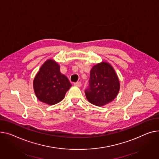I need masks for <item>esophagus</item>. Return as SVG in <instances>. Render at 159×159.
<instances>
[{
  "label": "esophagus",
  "mask_w": 159,
  "mask_h": 159,
  "mask_svg": "<svg viewBox=\"0 0 159 159\" xmlns=\"http://www.w3.org/2000/svg\"><path fill=\"white\" fill-rule=\"evenodd\" d=\"M74 86H78V87H80L81 86V82H77L75 83H74Z\"/></svg>",
  "instance_id": "esophagus-1"
}]
</instances>
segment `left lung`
Here are the masks:
<instances>
[{
	"mask_svg": "<svg viewBox=\"0 0 159 159\" xmlns=\"http://www.w3.org/2000/svg\"><path fill=\"white\" fill-rule=\"evenodd\" d=\"M89 86L85 91L88 100L97 106H103L117 96L120 84L113 67L107 62L93 66L90 71Z\"/></svg>",
	"mask_w": 159,
	"mask_h": 159,
	"instance_id": "obj_1",
	"label": "left lung"
}]
</instances>
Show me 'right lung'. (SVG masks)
I'll return each mask as SVG.
<instances>
[{
	"label": "right lung",
	"instance_id": "right-lung-1",
	"mask_svg": "<svg viewBox=\"0 0 159 159\" xmlns=\"http://www.w3.org/2000/svg\"><path fill=\"white\" fill-rule=\"evenodd\" d=\"M71 84L60 71L58 63L48 59L42 65L33 81V88L38 99L48 105H54L64 98Z\"/></svg>",
	"mask_w": 159,
	"mask_h": 159
}]
</instances>
